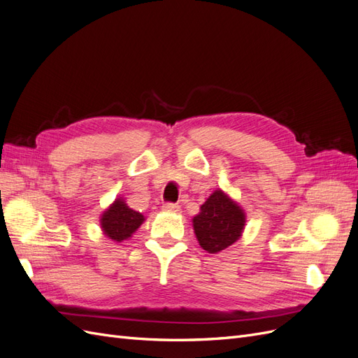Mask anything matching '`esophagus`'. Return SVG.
Returning a JSON list of instances; mask_svg holds the SVG:
<instances>
[{"mask_svg":"<svg viewBox=\"0 0 358 358\" xmlns=\"http://www.w3.org/2000/svg\"><path fill=\"white\" fill-rule=\"evenodd\" d=\"M162 209H164L166 212H175V213H178L179 210H180V208H179V204H176V203H164V206H162Z\"/></svg>","mask_w":358,"mask_h":358,"instance_id":"34e87169","label":"esophagus"}]
</instances>
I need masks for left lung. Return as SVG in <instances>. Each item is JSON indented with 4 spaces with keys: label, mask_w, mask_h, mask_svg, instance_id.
<instances>
[{
    "label": "left lung",
    "mask_w": 358,
    "mask_h": 358,
    "mask_svg": "<svg viewBox=\"0 0 358 358\" xmlns=\"http://www.w3.org/2000/svg\"><path fill=\"white\" fill-rule=\"evenodd\" d=\"M192 222L200 246L209 254H218L241 237L245 227V213L218 189L206 200Z\"/></svg>",
    "instance_id": "left-lung-1"
}]
</instances>
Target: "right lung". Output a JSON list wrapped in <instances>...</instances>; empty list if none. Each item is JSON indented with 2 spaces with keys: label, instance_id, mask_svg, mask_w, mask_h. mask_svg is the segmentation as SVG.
<instances>
[{
  "label": "right lung",
  "instance_id": "add662e5",
  "mask_svg": "<svg viewBox=\"0 0 358 358\" xmlns=\"http://www.w3.org/2000/svg\"><path fill=\"white\" fill-rule=\"evenodd\" d=\"M143 215L129 209L122 199L116 200L101 216V229L112 241L122 242L131 236L142 222Z\"/></svg>",
  "mask_w": 358,
  "mask_h": 358
}]
</instances>
